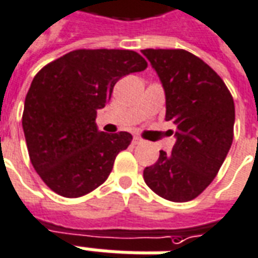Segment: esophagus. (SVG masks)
<instances>
[{
  "instance_id": "1",
  "label": "esophagus",
  "mask_w": 258,
  "mask_h": 258,
  "mask_svg": "<svg viewBox=\"0 0 258 258\" xmlns=\"http://www.w3.org/2000/svg\"><path fill=\"white\" fill-rule=\"evenodd\" d=\"M142 142H143L142 137H139V136L133 137V144H135V146H137V144H140V143H142Z\"/></svg>"
}]
</instances>
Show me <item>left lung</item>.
<instances>
[{
	"label": "left lung",
	"mask_w": 258,
	"mask_h": 258,
	"mask_svg": "<svg viewBox=\"0 0 258 258\" xmlns=\"http://www.w3.org/2000/svg\"><path fill=\"white\" fill-rule=\"evenodd\" d=\"M166 95L165 119L174 123L172 152L159 151L143 177L172 202L195 199L217 176L234 139L235 106L224 81L188 50L143 49Z\"/></svg>",
	"instance_id": "8db88e82"
}]
</instances>
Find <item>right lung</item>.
<instances>
[{
  "mask_svg": "<svg viewBox=\"0 0 258 258\" xmlns=\"http://www.w3.org/2000/svg\"><path fill=\"white\" fill-rule=\"evenodd\" d=\"M147 66L135 50L77 49L34 77L22 123L30 161L53 192L80 198L106 181L133 137L97 131V110L110 101L119 78Z\"/></svg>",
  "mask_w": 258,
  "mask_h": 258,
  "instance_id": "obj_1",
  "label": "right lung"
}]
</instances>
